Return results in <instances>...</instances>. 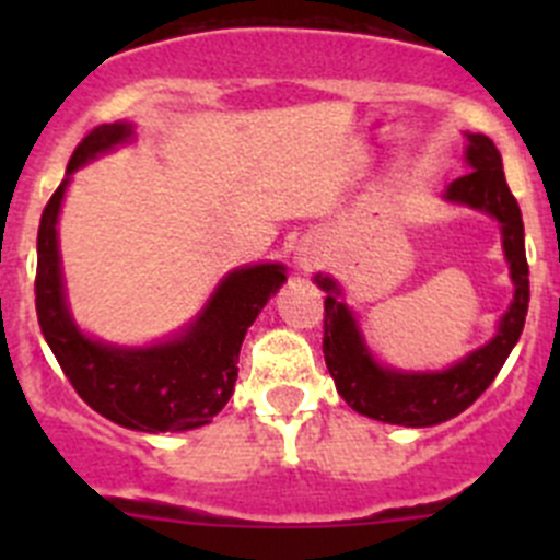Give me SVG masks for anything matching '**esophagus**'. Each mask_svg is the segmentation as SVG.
I'll return each instance as SVG.
<instances>
[{
	"instance_id": "esophagus-1",
	"label": "esophagus",
	"mask_w": 560,
	"mask_h": 560,
	"mask_svg": "<svg viewBox=\"0 0 560 560\" xmlns=\"http://www.w3.org/2000/svg\"><path fill=\"white\" fill-rule=\"evenodd\" d=\"M311 264H314L311 252H303V255H300V266H303V269H311Z\"/></svg>"
}]
</instances>
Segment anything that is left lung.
<instances>
[{"instance_id": "obj_1", "label": "left lung", "mask_w": 560, "mask_h": 560, "mask_svg": "<svg viewBox=\"0 0 560 560\" xmlns=\"http://www.w3.org/2000/svg\"><path fill=\"white\" fill-rule=\"evenodd\" d=\"M465 165L471 171L446 187L443 199L465 205L499 221L502 252L511 266L513 300L499 319V328L482 348L471 350L446 370H395L381 364L368 348L353 311L345 303L341 285L330 275H316L314 283L325 291L323 353L336 393L359 415L395 423V427H438L457 418L491 387L518 336L530 303V269L524 255L522 210L504 182L502 156L485 133L465 131Z\"/></svg>"}]
</instances>
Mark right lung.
<instances>
[{
  "mask_svg": "<svg viewBox=\"0 0 560 560\" xmlns=\"http://www.w3.org/2000/svg\"><path fill=\"white\" fill-rule=\"evenodd\" d=\"M133 140V122L117 120L89 131L67 165V179L47 201L38 224L36 314L49 350L89 407L133 432H190L226 407L237 378L244 336L269 296L285 283L283 264L232 269L199 316L173 336L142 348L112 345L83 334L63 289L58 215L78 167Z\"/></svg>",
  "mask_w": 560,
  "mask_h": 560,
  "instance_id": "right-lung-1",
  "label": "right lung"
}]
</instances>
